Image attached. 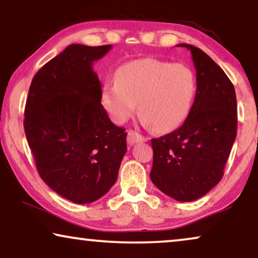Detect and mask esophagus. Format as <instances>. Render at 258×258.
Wrapping results in <instances>:
<instances>
[{"instance_id":"34e87169","label":"esophagus","mask_w":258,"mask_h":258,"mask_svg":"<svg viewBox=\"0 0 258 258\" xmlns=\"http://www.w3.org/2000/svg\"><path fill=\"white\" fill-rule=\"evenodd\" d=\"M143 141H147V138H145L141 136V134L137 133L136 131H128V133H127V144L128 145L143 143Z\"/></svg>"}]
</instances>
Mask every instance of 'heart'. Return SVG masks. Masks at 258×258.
I'll return each instance as SVG.
<instances>
[{"label":"heart","mask_w":258,"mask_h":258,"mask_svg":"<svg viewBox=\"0 0 258 258\" xmlns=\"http://www.w3.org/2000/svg\"><path fill=\"white\" fill-rule=\"evenodd\" d=\"M195 92L194 72L187 65L144 58L119 68L115 82L104 84L101 100L115 122L127 121L138 104L144 124L168 132L188 117Z\"/></svg>","instance_id":"heart-1"}]
</instances>
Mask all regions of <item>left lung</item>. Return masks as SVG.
I'll list each match as a JSON object with an SVG mask.
<instances>
[{
	"instance_id": "left-lung-1",
	"label": "left lung",
	"mask_w": 258,
	"mask_h": 258,
	"mask_svg": "<svg viewBox=\"0 0 258 258\" xmlns=\"http://www.w3.org/2000/svg\"><path fill=\"white\" fill-rule=\"evenodd\" d=\"M191 53L197 93L189 114L174 132L152 139L151 180L162 193L180 202L202 198L223 176L237 131V103L233 83L201 49L177 44Z\"/></svg>"
}]
</instances>
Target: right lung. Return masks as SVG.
<instances>
[{
	"mask_svg": "<svg viewBox=\"0 0 258 258\" xmlns=\"http://www.w3.org/2000/svg\"><path fill=\"white\" fill-rule=\"evenodd\" d=\"M112 45H69L32 78L24 132L42 180L67 200L84 205L104 197L127 150L124 128L100 104L93 63Z\"/></svg>",
	"mask_w": 258,
	"mask_h": 258,
	"instance_id": "1",
	"label": "right lung"
}]
</instances>
